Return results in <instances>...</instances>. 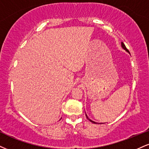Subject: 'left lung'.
Segmentation results:
<instances>
[{
    "mask_svg": "<svg viewBox=\"0 0 149 149\" xmlns=\"http://www.w3.org/2000/svg\"><path fill=\"white\" fill-rule=\"evenodd\" d=\"M121 46H122V47L123 48V49H125V50H126V51H128V49H127V48H126V46H125L124 45V44H123V42H121ZM86 116H87V119H89V121H91V122H92V123H96V122H94V121H92V120H91V119H89V118H88V116H87V114H86Z\"/></svg>",
    "mask_w": 149,
    "mask_h": 149,
    "instance_id": "obj_1",
    "label": "left lung"
}]
</instances>
